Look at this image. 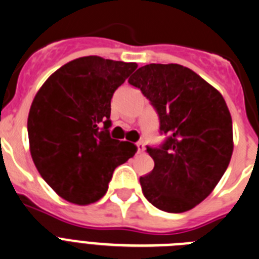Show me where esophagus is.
<instances>
[{
    "instance_id": "obj_1",
    "label": "esophagus",
    "mask_w": 259,
    "mask_h": 259,
    "mask_svg": "<svg viewBox=\"0 0 259 259\" xmlns=\"http://www.w3.org/2000/svg\"><path fill=\"white\" fill-rule=\"evenodd\" d=\"M136 146H137V151H139V153H144V150H145V145H144V142H137L136 144Z\"/></svg>"
}]
</instances>
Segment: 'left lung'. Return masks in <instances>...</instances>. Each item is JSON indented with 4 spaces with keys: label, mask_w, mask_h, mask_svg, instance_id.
Wrapping results in <instances>:
<instances>
[{
    "label": "left lung",
    "mask_w": 259,
    "mask_h": 259,
    "mask_svg": "<svg viewBox=\"0 0 259 259\" xmlns=\"http://www.w3.org/2000/svg\"><path fill=\"white\" fill-rule=\"evenodd\" d=\"M128 83L150 101L165 135L146 146L154 169L140 177L145 198L158 209L181 213L207 198L232 155V119L222 95L179 64H149Z\"/></svg>",
    "instance_id": "obj_1"
}]
</instances>
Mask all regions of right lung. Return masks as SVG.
Instances as JSON below:
<instances>
[{
	"label": "right lung",
	"mask_w": 259,
	"mask_h": 259,
	"mask_svg": "<svg viewBox=\"0 0 259 259\" xmlns=\"http://www.w3.org/2000/svg\"><path fill=\"white\" fill-rule=\"evenodd\" d=\"M136 63L84 56L56 70L35 95L28 117L30 154L42 179L70 203L105 195L114 169L135 155L110 137V101Z\"/></svg>",
	"instance_id": "obj_1"
}]
</instances>
